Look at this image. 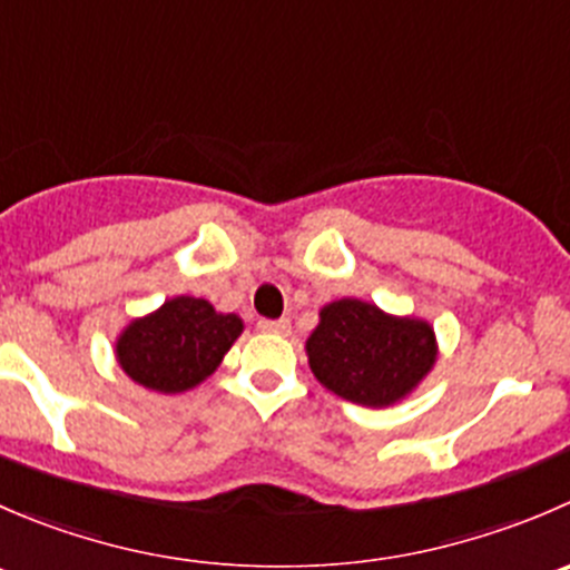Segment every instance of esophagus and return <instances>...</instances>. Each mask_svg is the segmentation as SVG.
<instances>
[{"label":"esophagus","instance_id":"obj_1","mask_svg":"<svg viewBox=\"0 0 570 570\" xmlns=\"http://www.w3.org/2000/svg\"><path fill=\"white\" fill-rule=\"evenodd\" d=\"M258 331H264V334H289V320H258Z\"/></svg>","mask_w":570,"mask_h":570}]
</instances>
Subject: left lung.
Instances as JSON below:
<instances>
[{
	"label": "left lung",
	"mask_w": 570,
	"mask_h": 570,
	"mask_svg": "<svg viewBox=\"0 0 570 570\" xmlns=\"http://www.w3.org/2000/svg\"><path fill=\"white\" fill-rule=\"evenodd\" d=\"M438 353V334L425 320L386 314L358 297L325 303L306 340L314 379L367 409L392 406L412 395L432 373Z\"/></svg>",
	"instance_id": "left-lung-1"
}]
</instances>
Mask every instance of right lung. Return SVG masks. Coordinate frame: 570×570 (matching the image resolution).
<instances>
[{"label":"right lung","mask_w":570,"mask_h":570,"mask_svg":"<svg viewBox=\"0 0 570 570\" xmlns=\"http://www.w3.org/2000/svg\"><path fill=\"white\" fill-rule=\"evenodd\" d=\"M239 314H223L203 297L178 295L136 317L116 336V362L130 381L161 395L203 384L239 334Z\"/></svg>","instance_id":"add662e5"}]
</instances>
